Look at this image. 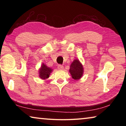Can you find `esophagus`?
<instances>
[{"label": "esophagus", "mask_w": 126, "mask_h": 126, "mask_svg": "<svg viewBox=\"0 0 126 126\" xmlns=\"http://www.w3.org/2000/svg\"><path fill=\"white\" fill-rule=\"evenodd\" d=\"M63 68H64V67H63V66L62 65L59 64V65H58V69L62 70V69H63Z\"/></svg>", "instance_id": "obj_1"}]
</instances>
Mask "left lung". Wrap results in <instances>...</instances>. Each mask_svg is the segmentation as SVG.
Wrapping results in <instances>:
<instances>
[{
    "label": "left lung",
    "instance_id": "left-lung-1",
    "mask_svg": "<svg viewBox=\"0 0 126 126\" xmlns=\"http://www.w3.org/2000/svg\"><path fill=\"white\" fill-rule=\"evenodd\" d=\"M70 73L74 79L78 80L82 77L83 73V68L78 59H75L70 66Z\"/></svg>",
    "mask_w": 126,
    "mask_h": 126
}]
</instances>
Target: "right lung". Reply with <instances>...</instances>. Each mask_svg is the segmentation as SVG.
I'll return each mask as SVG.
<instances>
[{
	"instance_id": "add662e5",
	"label": "right lung",
	"mask_w": 126,
	"mask_h": 126,
	"mask_svg": "<svg viewBox=\"0 0 126 126\" xmlns=\"http://www.w3.org/2000/svg\"><path fill=\"white\" fill-rule=\"evenodd\" d=\"M52 71V69L51 68L48 67L45 64H43L41 68L39 69V77L40 78L43 79L48 78L49 77L51 72Z\"/></svg>"
}]
</instances>
